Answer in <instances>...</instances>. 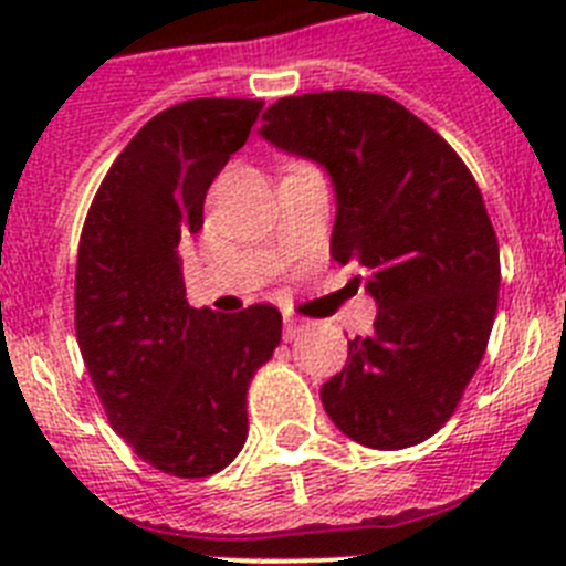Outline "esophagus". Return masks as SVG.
Listing matches in <instances>:
<instances>
[{
	"mask_svg": "<svg viewBox=\"0 0 566 566\" xmlns=\"http://www.w3.org/2000/svg\"><path fill=\"white\" fill-rule=\"evenodd\" d=\"M303 328H306V323H303V319L286 317L283 319V339H286V343H292V339H297L300 334H303Z\"/></svg>",
	"mask_w": 566,
	"mask_h": 566,
	"instance_id": "obj_1",
	"label": "esophagus"
}]
</instances>
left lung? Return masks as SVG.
Here are the masks:
<instances>
[{"instance_id":"1","label":"left lung","mask_w":566,"mask_h":566,"mask_svg":"<svg viewBox=\"0 0 566 566\" xmlns=\"http://www.w3.org/2000/svg\"><path fill=\"white\" fill-rule=\"evenodd\" d=\"M260 135L326 169L332 258L365 269L379 308L319 388L323 408L365 448L424 442L457 411L496 317L499 243L473 175L442 135L377 93L280 98Z\"/></svg>"}]
</instances>
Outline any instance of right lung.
Masks as SVG:
<instances>
[{"label":"right lung","instance_id":"obj_1","mask_svg":"<svg viewBox=\"0 0 566 566\" xmlns=\"http://www.w3.org/2000/svg\"><path fill=\"white\" fill-rule=\"evenodd\" d=\"M260 109L258 98H192L149 118L104 175L78 240L84 365L113 431L169 476H212L238 457L249 382L280 343L274 306H189L178 254Z\"/></svg>","mask_w":566,"mask_h":566}]
</instances>
